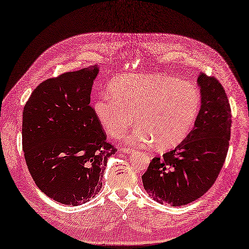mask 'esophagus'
<instances>
[{"label":"esophagus","mask_w":249,"mask_h":249,"mask_svg":"<svg viewBox=\"0 0 249 249\" xmlns=\"http://www.w3.org/2000/svg\"><path fill=\"white\" fill-rule=\"evenodd\" d=\"M122 151L124 152V153H126V154H132L133 152H135V150L130 149V148H124V149H122Z\"/></svg>","instance_id":"1"}]
</instances>
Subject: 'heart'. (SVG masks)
<instances>
[{"mask_svg": "<svg viewBox=\"0 0 249 249\" xmlns=\"http://www.w3.org/2000/svg\"><path fill=\"white\" fill-rule=\"evenodd\" d=\"M202 94L190 83L162 74L124 73L111 81L109 92L93 103L98 122L110 136L119 138L134 121L131 143L154 142L158 149L177 146L194 127Z\"/></svg>", "mask_w": 249, "mask_h": 249, "instance_id": "heart-1", "label": "heart"}]
</instances>
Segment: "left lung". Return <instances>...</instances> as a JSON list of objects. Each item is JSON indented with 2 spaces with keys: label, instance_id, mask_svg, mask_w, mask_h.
Listing matches in <instances>:
<instances>
[{
  "label": "left lung",
  "instance_id": "1",
  "mask_svg": "<svg viewBox=\"0 0 249 249\" xmlns=\"http://www.w3.org/2000/svg\"><path fill=\"white\" fill-rule=\"evenodd\" d=\"M202 106L195 127L174 150L152 159L142 176L147 194L160 204L187 205L211 188L226 160L231 114L226 91L200 72Z\"/></svg>",
  "mask_w": 249,
  "mask_h": 249
}]
</instances>
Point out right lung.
Instances as JSON below:
<instances>
[{
  "instance_id": "right-lung-1",
  "label": "right lung",
  "mask_w": 249,
  "mask_h": 249,
  "mask_svg": "<svg viewBox=\"0 0 249 249\" xmlns=\"http://www.w3.org/2000/svg\"><path fill=\"white\" fill-rule=\"evenodd\" d=\"M98 73L93 65L46 79L22 111V149L32 178L47 196L68 206L98 194L107 159L117 152L90 106Z\"/></svg>"
}]
</instances>
